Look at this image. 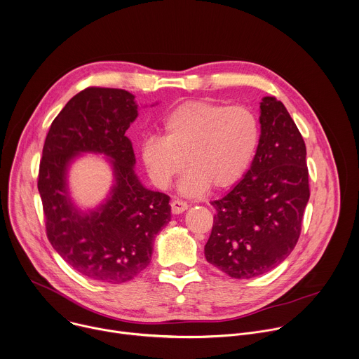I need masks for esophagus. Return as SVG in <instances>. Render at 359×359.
Wrapping results in <instances>:
<instances>
[{
	"label": "esophagus",
	"mask_w": 359,
	"mask_h": 359,
	"mask_svg": "<svg viewBox=\"0 0 359 359\" xmlns=\"http://www.w3.org/2000/svg\"><path fill=\"white\" fill-rule=\"evenodd\" d=\"M170 207H172L173 214H180V212H183L189 208V204L186 201H182V200H175V201H172Z\"/></svg>",
	"instance_id": "esophagus-1"
}]
</instances>
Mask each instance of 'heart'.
I'll return each instance as SVG.
<instances>
[{
	"label": "heart",
	"instance_id": "1",
	"mask_svg": "<svg viewBox=\"0 0 359 359\" xmlns=\"http://www.w3.org/2000/svg\"><path fill=\"white\" fill-rule=\"evenodd\" d=\"M161 137H148L141 147L145 169L161 189L186 168L180 191L198 194L207 186L225 189L243 177L259 141L255 115L245 107L189 101L170 111L161 124Z\"/></svg>",
	"mask_w": 359,
	"mask_h": 359
}]
</instances>
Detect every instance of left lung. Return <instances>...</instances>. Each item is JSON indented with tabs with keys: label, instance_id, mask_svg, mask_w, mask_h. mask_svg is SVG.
<instances>
[{
	"label": "left lung",
	"instance_id": "obj_1",
	"mask_svg": "<svg viewBox=\"0 0 359 359\" xmlns=\"http://www.w3.org/2000/svg\"><path fill=\"white\" fill-rule=\"evenodd\" d=\"M261 137L244 179L222 198L204 247L207 262L233 279H251L282 264L296 247L310 197L306 145L286 107L261 102Z\"/></svg>",
	"mask_w": 359,
	"mask_h": 359
}]
</instances>
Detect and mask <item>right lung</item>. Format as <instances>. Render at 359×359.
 <instances>
[{
	"label": "right lung",
	"mask_w": 359,
	"mask_h": 359,
	"mask_svg": "<svg viewBox=\"0 0 359 359\" xmlns=\"http://www.w3.org/2000/svg\"><path fill=\"white\" fill-rule=\"evenodd\" d=\"M134 95L121 88L87 87L53 119L39 165L48 240L80 275L119 285L151 262L155 235L170 221V197L138 180L126 133L138 116ZM81 151L111 159L116 183L97 210L83 213L69 200L67 168Z\"/></svg>",
	"instance_id": "1"
}]
</instances>
